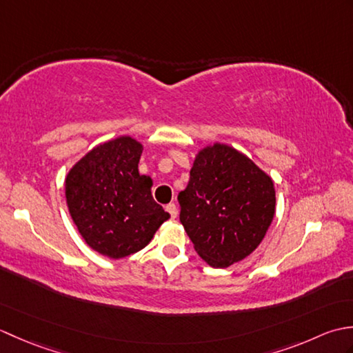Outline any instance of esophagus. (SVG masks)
<instances>
[{
    "instance_id": "obj_1",
    "label": "esophagus",
    "mask_w": 353,
    "mask_h": 353,
    "mask_svg": "<svg viewBox=\"0 0 353 353\" xmlns=\"http://www.w3.org/2000/svg\"><path fill=\"white\" fill-rule=\"evenodd\" d=\"M165 211L171 215V219H176L177 216V206L174 203H168L167 206H165Z\"/></svg>"
}]
</instances>
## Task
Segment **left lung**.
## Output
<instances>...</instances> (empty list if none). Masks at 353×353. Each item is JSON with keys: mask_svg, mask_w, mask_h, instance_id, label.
Instances as JSON below:
<instances>
[{"mask_svg": "<svg viewBox=\"0 0 353 353\" xmlns=\"http://www.w3.org/2000/svg\"><path fill=\"white\" fill-rule=\"evenodd\" d=\"M177 200L194 249L215 268L249 256L276 211L272 177L245 154L219 142L200 150Z\"/></svg>", "mask_w": 353, "mask_h": 353, "instance_id": "left-lung-1", "label": "left lung"}]
</instances>
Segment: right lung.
Wrapping results in <instances>:
<instances>
[{"label": "right lung", "instance_id": "right-lung-1", "mask_svg": "<svg viewBox=\"0 0 353 353\" xmlns=\"http://www.w3.org/2000/svg\"><path fill=\"white\" fill-rule=\"evenodd\" d=\"M142 144L119 137L94 147L70 170L65 196L86 244L112 259L125 258L152 241L170 219L152 196V177L139 174Z\"/></svg>", "mask_w": 353, "mask_h": 353}]
</instances>
